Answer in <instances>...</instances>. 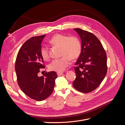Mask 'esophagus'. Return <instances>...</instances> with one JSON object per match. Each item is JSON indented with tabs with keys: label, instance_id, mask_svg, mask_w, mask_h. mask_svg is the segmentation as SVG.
Listing matches in <instances>:
<instances>
[{
	"label": "esophagus",
	"instance_id": "34e87169",
	"mask_svg": "<svg viewBox=\"0 0 125 125\" xmlns=\"http://www.w3.org/2000/svg\"><path fill=\"white\" fill-rule=\"evenodd\" d=\"M57 74L58 76H60V75H62L63 74V73H62V72H60V73H57Z\"/></svg>",
	"mask_w": 125,
	"mask_h": 125
}]
</instances>
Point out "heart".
<instances>
[{
	"label": "heart",
	"instance_id": "heart-1",
	"mask_svg": "<svg viewBox=\"0 0 125 125\" xmlns=\"http://www.w3.org/2000/svg\"><path fill=\"white\" fill-rule=\"evenodd\" d=\"M50 43L62 47V58L52 60L49 64L48 68L51 70L60 73L65 70L70 64V59H77L80 56L82 45L81 41L77 36H70L66 35L57 34L50 40ZM41 54L44 60L50 57L48 48L44 46L41 49Z\"/></svg>",
	"mask_w": 125,
	"mask_h": 125
}]
</instances>
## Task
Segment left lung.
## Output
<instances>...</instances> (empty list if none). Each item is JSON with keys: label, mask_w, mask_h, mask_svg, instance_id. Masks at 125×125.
<instances>
[{"label": "left lung", "mask_w": 125, "mask_h": 125, "mask_svg": "<svg viewBox=\"0 0 125 125\" xmlns=\"http://www.w3.org/2000/svg\"><path fill=\"white\" fill-rule=\"evenodd\" d=\"M81 40L82 50L75 65L76 78L74 88L79 92L89 93L95 90L107 73V56L103 45L92 33L74 29Z\"/></svg>", "instance_id": "8db88e82"}]
</instances>
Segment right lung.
Wrapping results in <instances>:
<instances>
[{
  "label": "right lung",
  "mask_w": 125,
  "mask_h": 125,
  "mask_svg": "<svg viewBox=\"0 0 125 125\" xmlns=\"http://www.w3.org/2000/svg\"><path fill=\"white\" fill-rule=\"evenodd\" d=\"M46 35L31 37L19 51L15 63L17 81L21 90L32 99L41 101L50 96L57 78L56 72L46 73L39 77L41 68H44L41 54V43Z\"/></svg>",
  "instance_id": "obj_1"
}]
</instances>
